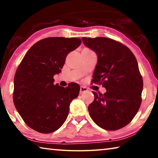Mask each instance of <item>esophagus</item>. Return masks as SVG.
Listing matches in <instances>:
<instances>
[{"label": "esophagus", "mask_w": 158, "mask_h": 158, "mask_svg": "<svg viewBox=\"0 0 158 158\" xmlns=\"http://www.w3.org/2000/svg\"><path fill=\"white\" fill-rule=\"evenodd\" d=\"M87 91H88V89H87V88L84 87V86H81V87H80V91H79L80 94H84V93H86Z\"/></svg>", "instance_id": "esophagus-1"}]
</instances>
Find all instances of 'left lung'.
<instances>
[{
  "instance_id": "8db88e82",
  "label": "left lung",
  "mask_w": 158,
  "mask_h": 158,
  "mask_svg": "<svg viewBox=\"0 0 158 158\" xmlns=\"http://www.w3.org/2000/svg\"><path fill=\"white\" fill-rule=\"evenodd\" d=\"M82 40L98 56L92 83L106 90L104 94L93 91L90 116L103 129H121L132 121L141 103L143 79L137 59L129 48L111 38L84 37Z\"/></svg>"
}]
</instances>
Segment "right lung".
I'll list each match as a JSON object with an SVG mask.
<instances>
[{
	"label": "right lung",
	"mask_w": 158,
	"mask_h": 158,
	"mask_svg": "<svg viewBox=\"0 0 158 158\" xmlns=\"http://www.w3.org/2000/svg\"><path fill=\"white\" fill-rule=\"evenodd\" d=\"M81 43V39L47 37L32 46L21 60L14 79L13 101L26 124L37 132L47 134L62 126L69 105L78 97L76 83L64 88L53 84L67 56Z\"/></svg>",
	"instance_id": "add662e5"
}]
</instances>
